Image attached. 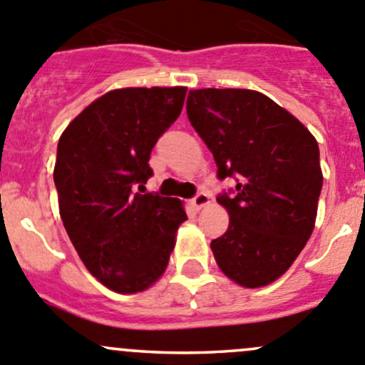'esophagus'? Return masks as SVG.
<instances>
[{
  "label": "esophagus",
  "mask_w": 365,
  "mask_h": 365,
  "mask_svg": "<svg viewBox=\"0 0 365 365\" xmlns=\"http://www.w3.org/2000/svg\"><path fill=\"white\" fill-rule=\"evenodd\" d=\"M190 203H192V207L196 208V210H201V208L207 207V205L210 203V196H208L207 192H197L196 196L192 197V201H190Z\"/></svg>",
  "instance_id": "esophagus-1"
}]
</instances>
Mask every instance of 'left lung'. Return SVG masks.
<instances>
[{
    "label": "left lung",
    "instance_id": "1",
    "mask_svg": "<svg viewBox=\"0 0 365 365\" xmlns=\"http://www.w3.org/2000/svg\"><path fill=\"white\" fill-rule=\"evenodd\" d=\"M190 125L235 189L217 196L225 235L210 242L219 269L242 287L269 285L310 239L323 173L312 133L285 108L247 88H197L187 98Z\"/></svg>",
    "mask_w": 365,
    "mask_h": 365
}]
</instances>
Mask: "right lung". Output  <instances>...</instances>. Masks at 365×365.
Returning <instances> with one entry per match:
<instances>
[{
  "label": "right lung",
  "mask_w": 365,
  "mask_h": 365,
  "mask_svg": "<svg viewBox=\"0 0 365 365\" xmlns=\"http://www.w3.org/2000/svg\"><path fill=\"white\" fill-rule=\"evenodd\" d=\"M185 87L115 88L60 135L53 171L63 228L88 272L121 294L146 291L168 267L182 201L144 192L150 155L178 119Z\"/></svg>",
  "instance_id": "obj_1"
}]
</instances>
